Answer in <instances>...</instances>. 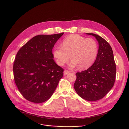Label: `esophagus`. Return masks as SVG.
Masks as SVG:
<instances>
[{"instance_id": "obj_1", "label": "esophagus", "mask_w": 129, "mask_h": 129, "mask_svg": "<svg viewBox=\"0 0 129 129\" xmlns=\"http://www.w3.org/2000/svg\"><path fill=\"white\" fill-rule=\"evenodd\" d=\"M69 73H70V71H67V70H65V71H64V72H63V74H64V75H67Z\"/></svg>"}]
</instances>
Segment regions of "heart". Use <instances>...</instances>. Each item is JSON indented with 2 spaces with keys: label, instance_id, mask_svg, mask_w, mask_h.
Returning a JSON list of instances; mask_svg holds the SVG:
<instances>
[{
  "label": "heart",
  "instance_id": "b5f03b06",
  "mask_svg": "<svg viewBox=\"0 0 129 129\" xmlns=\"http://www.w3.org/2000/svg\"><path fill=\"white\" fill-rule=\"evenodd\" d=\"M62 46L55 47L53 51L57 63L64 65L70 56L71 67L77 66L79 70L89 68L98 53V45L95 40L78 35H71L66 38L62 42Z\"/></svg>",
  "mask_w": 129,
  "mask_h": 129
}]
</instances>
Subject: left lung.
<instances>
[{"instance_id": "obj_1", "label": "left lung", "mask_w": 129, "mask_h": 129, "mask_svg": "<svg viewBox=\"0 0 129 129\" xmlns=\"http://www.w3.org/2000/svg\"><path fill=\"white\" fill-rule=\"evenodd\" d=\"M95 37L99 47L96 60L87 70L76 73L74 88L83 99L90 101L104 97L113 86L116 66L112 48L103 38L93 33H86Z\"/></svg>"}]
</instances>
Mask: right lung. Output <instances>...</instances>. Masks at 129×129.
<instances>
[{"label": "right lung", "mask_w": 129, "mask_h": 129, "mask_svg": "<svg viewBox=\"0 0 129 129\" xmlns=\"http://www.w3.org/2000/svg\"><path fill=\"white\" fill-rule=\"evenodd\" d=\"M63 33L33 37L18 52L13 71L16 84L23 97L36 103L49 99L63 75L54 61L52 48Z\"/></svg>", "instance_id": "right-lung-1"}]
</instances>
